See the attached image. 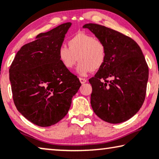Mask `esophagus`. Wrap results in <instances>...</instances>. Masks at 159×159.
Returning <instances> with one entry per match:
<instances>
[{"label": "esophagus", "mask_w": 159, "mask_h": 159, "mask_svg": "<svg viewBox=\"0 0 159 159\" xmlns=\"http://www.w3.org/2000/svg\"><path fill=\"white\" fill-rule=\"evenodd\" d=\"M79 80L82 84H84V83H85V82H87V81L86 79H84V78H82V77H80Z\"/></svg>", "instance_id": "obj_1"}]
</instances>
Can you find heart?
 <instances>
[{
    "label": "heart",
    "instance_id": "heart-1",
    "mask_svg": "<svg viewBox=\"0 0 159 159\" xmlns=\"http://www.w3.org/2000/svg\"><path fill=\"white\" fill-rule=\"evenodd\" d=\"M107 50L104 41L95 39L89 34L79 32L68 41V47L61 46L58 50V57L66 70H72L80 61L77 72L85 76L98 70L106 61Z\"/></svg>",
    "mask_w": 159,
    "mask_h": 159
}]
</instances>
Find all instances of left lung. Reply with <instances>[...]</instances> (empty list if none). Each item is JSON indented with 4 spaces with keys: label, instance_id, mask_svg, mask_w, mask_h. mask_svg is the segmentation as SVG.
Here are the masks:
<instances>
[{
    "label": "left lung",
    "instance_id": "obj_1",
    "mask_svg": "<svg viewBox=\"0 0 159 159\" xmlns=\"http://www.w3.org/2000/svg\"><path fill=\"white\" fill-rule=\"evenodd\" d=\"M83 28L104 41L107 50L104 65L89 80L93 111L110 123L128 120L146 98L148 66L141 48L129 36L104 26L87 24Z\"/></svg>",
    "mask_w": 159,
    "mask_h": 159
}]
</instances>
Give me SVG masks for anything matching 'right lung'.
I'll list each match as a JSON object with an SVG mask.
<instances>
[{
	"instance_id": "1",
	"label": "right lung",
	"mask_w": 159,
	"mask_h": 159,
	"mask_svg": "<svg viewBox=\"0 0 159 159\" xmlns=\"http://www.w3.org/2000/svg\"><path fill=\"white\" fill-rule=\"evenodd\" d=\"M70 22L41 33L17 52L9 69L14 104L28 120L48 127L67 114L81 86L77 76L59 61L58 50Z\"/></svg>"
}]
</instances>
